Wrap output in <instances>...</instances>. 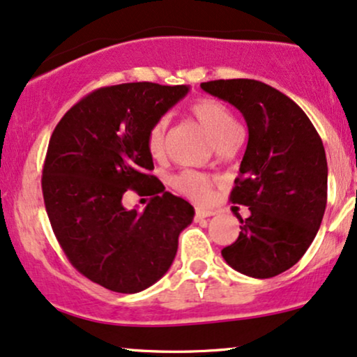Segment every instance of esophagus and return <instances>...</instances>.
Instances as JSON below:
<instances>
[{"label": "esophagus", "mask_w": 357, "mask_h": 357, "mask_svg": "<svg viewBox=\"0 0 357 357\" xmlns=\"http://www.w3.org/2000/svg\"><path fill=\"white\" fill-rule=\"evenodd\" d=\"M212 215H215V212H212V210H204V208L195 210V220L208 218V217H212Z\"/></svg>", "instance_id": "esophagus-1"}]
</instances>
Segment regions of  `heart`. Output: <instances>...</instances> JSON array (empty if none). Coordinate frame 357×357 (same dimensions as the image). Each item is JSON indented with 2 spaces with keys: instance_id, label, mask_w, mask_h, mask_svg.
Masks as SVG:
<instances>
[{
  "instance_id": "obj_1",
  "label": "heart",
  "mask_w": 357,
  "mask_h": 357,
  "mask_svg": "<svg viewBox=\"0 0 357 357\" xmlns=\"http://www.w3.org/2000/svg\"><path fill=\"white\" fill-rule=\"evenodd\" d=\"M190 112L200 122V126L208 132L210 137L215 140L217 145L235 137L236 132H238V127H236V122L233 119L231 112L222 102H218V100L210 98L195 100L192 104ZM165 130V119H158V121H155L149 127L145 145H147V151L152 157L162 155V152H164ZM213 183L215 180L212 177L195 170H183L172 177V185H174V188H177L180 193H183V195L192 199L193 202H200V204L210 200Z\"/></svg>"
}]
</instances>
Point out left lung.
Listing matches in <instances>:
<instances>
[{
	"label": "left lung",
	"mask_w": 357,
	"mask_h": 357,
	"mask_svg": "<svg viewBox=\"0 0 357 357\" xmlns=\"http://www.w3.org/2000/svg\"><path fill=\"white\" fill-rule=\"evenodd\" d=\"M202 89L243 114L248 145L230 193L250 208L235 243L222 250L233 270L273 278L300 261L319 230L328 200L323 140L296 102L253 79H218Z\"/></svg>",
	"instance_id": "1"
}]
</instances>
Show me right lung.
Segmentation results:
<instances>
[{
    "label": "right lung",
    "mask_w": 357,
    "mask_h": 357,
    "mask_svg": "<svg viewBox=\"0 0 357 357\" xmlns=\"http://www.w3.org/2000/svg\"><path fill=\"white\" fill-rule=\"evenodd\" d=\"M187 86L127 82L92 91L52 132L43 197L52 231L76 270L116 293H139L169 270L193 206L162 190L145 137L185 98ZM127 190L152 195L144 213L127 211Z\"/></svg>",
    "instance_id": "right-lung-1"
}]
</instances>
